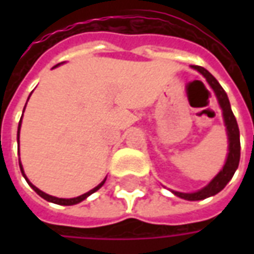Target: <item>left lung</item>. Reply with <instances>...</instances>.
I'll return each instance as SVG.
<instances>
[{"instance_id":"8db88e82","label":"left lung","mask_w":254,"mask_h":254,"mask_svg":"<svg viewBox=\"0 0 254 254\" xmlns=\"http://www.w3.org/2000/svg\"><path fill=\"white\" fill-rule=\"evenodd\" d=\"M194 70L202 74V77L207 80L208 85L212 88L213 94L218 99L219 107L222 109V116H223L224 127H226V133H227V140H229V152H227V159L224 162L222 170L219 171L216 176L213 177L209 181L208 185L201 188L200 190L191 191V193H182V191L171 190L176 196L181 197L184 200H189V201H197V200H204L207 197L215 196L216 193L222 190L230 180L234 176L235 170L238 169L240 165V156H241V144H240V129H238V124L235 120L234 114L231 111V106H230V100L227 98V94L224 92L222 85L219 84L216 78L213 77L211 73L208 72L205 67L197 66V65H190Z\"/></svg>"}]
</instances>
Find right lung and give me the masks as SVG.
Listing matches in <instances>:
<instances>
[{"label":"right lung","mask_w":254,"mask_h":254,"mask_svg":"<svg viewBox=\"0 0 254 254\" xmlns=\"http://www.w3.org/2000/svg\"><path fill=\"white\" fill-rule=\"evenodd\" d=\"M60 66V64L58 65H56L54 67H57ZM31 96V95H30ZM30 96H28V99H30ZM28 102V100H27ZM27 105V103H25ZM24 110H25V106H24ZM24 110H23V113H24ZM21 120H23V116H21V118H20V122H19V127H17V143H20V127H21ZM19 166H20V170H21V174H23V177L25 178V181L28 182V185H30L34 190L39 194V196L42 197V198H45V200H47V201H50V202H54V204H60V205H74V204H78V202H81L83 200H85L87 197L91 196L92 193H95L96 190H99L100 188L103 187V184L106 182V177L105 180L103 181L100 182L99 185L98 187H95L94 189H91L89 191H87V193H84V194H81V196H78V197H73V198H60V197H54V196H50V194H47V193H45V191H42L41 189H38V188L35 187V185H32L30 182V180L27 178V176H25V173H24V169H23V165H21V162H20L19 159Z\"/></svg>","instance_id":"right-lung-1"}]
</instances>
